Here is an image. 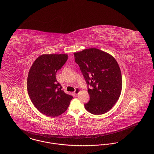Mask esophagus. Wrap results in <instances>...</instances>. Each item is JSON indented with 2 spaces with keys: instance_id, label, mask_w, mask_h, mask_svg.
I'll list each match as a JSON object with an SVG mask.
<instances>
[{
  "instance_id": "1",
  "label": "esophagus",
  "mask_w": 154,
  "mask_h": 154,
  "mask_svg": "<svg viewBox=\"0 0 154 154\" xmlns=\"http://www.w3.org/2000/svg\"><path fill=\"white\" fill-rule=\"evenodd\" d=\"M80 91H81V90L79 89V88H76V89H75V91H74V93H75V94H76V95H78V94H79V93L80 92Z\"/></svg>"
}]
</instances>
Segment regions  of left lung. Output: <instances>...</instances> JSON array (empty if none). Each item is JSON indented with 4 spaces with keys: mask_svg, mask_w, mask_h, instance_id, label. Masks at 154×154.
Here are the masks:
<instances>
[{
    "mask_svg": "<svg viewBox=\"0 0 154 154\" xmlns=\"http://www.w3.org/2000/svg\"><path fill=\"white\" fill-rule=\"evenodd\" d=\"M74 57L88 88L90 100L85 104L86 109L94 115L107 112L121 93V72L118 63L111 55L96 48L75 53Z\"/></svg>",
    "mask_w": 154,
    "mask_h": 154,
    "instance_id": "1",
    "label": "left lung"
}]
</instances>
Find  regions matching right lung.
Wrapping results in <instances>:
<instances>
[{
	"label": "right lung",
	"instance_id": "right-lung-1",
	"mask_svg": "<svg viewBox=\"0 0 154 154\" xmlns=\"http://www.w3.org/2000/svg\"><path fill=\"white\" fill-rule=\"evenodd\" d=\"M68 55L43 54L31 66L27 79V90L33 105L49 116H57L67 109L73 97L64 93L56 78Z\"/></svg>",
	"mask_w": 154,
	"mask_h": 154
}]
</instances>
